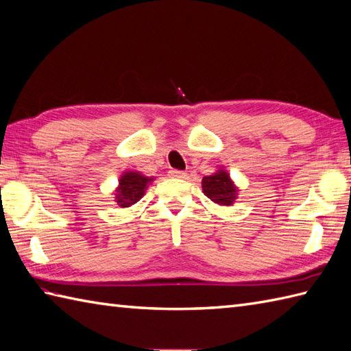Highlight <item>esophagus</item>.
Instances as JSON below:
<instances>
[{
  "mask_svg": "<svg viewBox=\"0 0 351 351\" xmlns=\"http://www.w3.org/2000/svg\"><path fill=\"white\" fill-rule=\"evenodd\" d=\"M169 173H170L171 178H175V180H184V178H185V173L181 170H170Z\"/></svg>",
  "mask_w": 351,
  "mask_h": 351,
  "instance_id": "1",
  "label": "esophagus"
}]
</instances>
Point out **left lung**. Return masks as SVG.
I'll use <instances>...</instances> for the list:
<instances>
[{"label":"left lung","instance_id":"left-lung-1","mask_svg":"<svg viewBox=\"0 0 351 351\" xmlns=\"http://www.w3.org/2000/svg\"><path fill=\"white\" fill-rule=\"evenodd\" d=\"M204 195L222 207H231L239 195V187L225 169L219 167L215 173L202 178Z\"/></svg>","mask_w":351,"mask_h":351}]
</instances>
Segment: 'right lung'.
I'll return each instance as SVG.
<instances>
[{
    "label": "right lung",
    "mask_w": 351,
    "mask_h": 351,
    "mask_svg": "<svg viewBox=\"0 0 351 351\" xmlns=\"http://www.w3.org/2000/svg\"><path fill=\"white\" fill-rule=\"evenodd\" d=\"M155 180L154 176H146L135 170L123 171L119 185L114 190V201L120 208H129L136 204L146 193L149 184Z\"/></svg>",
    "instance_id": "obj_1"
}]
</instances>
